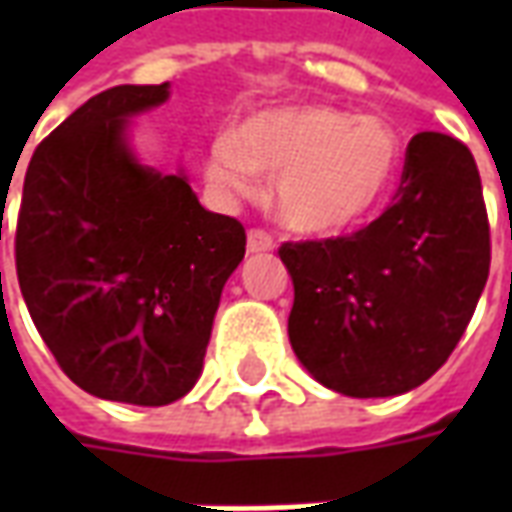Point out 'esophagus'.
<instances>
[{"label":"esophagus","instance_id":"34e87169","mask_svg":"<svg viewBox=\"0 0 512 512\" xmlns=\"http://www.w3.org/2000/svg\"><path fill=\"white\" fill-rule=\"evenodd\" d=\"M271 249H274L271 235L263 233V230H249V235H246V252L249 255H263V252H271Z\"/></svg>","mask_w":512,"mask_h":512}]
</instances>
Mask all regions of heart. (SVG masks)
Here are the masks:
<instances>
[{
  "instance_id": "obj_1",
  "label": "heart",
  "mask_w": 512,
  "mask_h": 512,
  "mask_svg": "<svg viewBox=\"0 0 512 512\" xmlns=\"http://www.w3.org/2000/svg\"><path fill=\"white\" fill-rule=\"evenodd\" d=\"M400 167V136L384 117L337 106L257 112L208 153V183L224 197L252 194L255 175L274 183L279 224L304 238H337L381 208Z\"/></svg>"
}]
</instances>
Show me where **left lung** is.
Returning <instances> with one entry per match:
<instances>
[{"label": "left lung", "mask_w": 512, "mask_h": 512, "mask_svg": "<svg viewBox=\"0 0 512 512\" xmlns=\"http://www.w3.org/2000/svg\"><path fill=\"white\" fill-rule=\"evenodd\" d=\"M293 279L288 337L318 384L395 397L439 370L472 321L491 244L469 147L422 131L376 222L348 238L282 244Z\"/></svg>", "instance_id": "obj_1"}]
</instances>
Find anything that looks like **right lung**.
<instances>
[{
    "mask_svg": "<svg viewBox=\"0 0 512 512\" xmlns=\"http://www.w3.org/2000/svg\"><path fill=\"white\" fill-rule=\"evenodd\" d=\"M167 98L169 82L120 84L79 106L29 161L16 230L43 343L84 392L131 406L189 395L246 252L241 222L205 211L186 169L136 153L134 120Z\"/></svg>",
    "mask_w": 512,
    "mask_h": 512,
    "instance_id": "obj_1",
    "label": "right lung"
}]
</instances>
